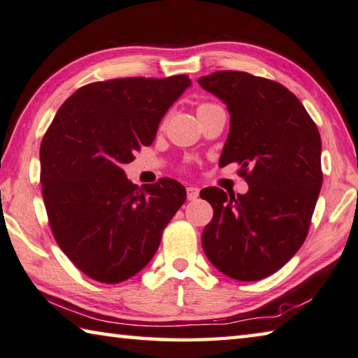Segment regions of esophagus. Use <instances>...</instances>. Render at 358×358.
Here are the masks:
<instances>
[{
    "label": "esophagus",
    "instance_id": "obj_1",
    "mask_svg": "<svg viewBox=\"0 0 358 358\" xmlns=\"http://www.w3.org/2000/svg\"><path fill=\"white\" fill-rule=\"evenodd\" d=\"M186 194H187V200H196L199 197V187L187 186L186 187Z\"/></svg>",
    "mask_w": 358,
    "mask_h": 358
}]
</instances>
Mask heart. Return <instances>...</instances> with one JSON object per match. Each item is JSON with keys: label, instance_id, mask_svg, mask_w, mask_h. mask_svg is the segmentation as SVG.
<instances>
[{"label": "heart", "instance_id": "1", "mask_svg": "<svg viewBox=\"0 0 358 358\" xmlns=\"http://www.w3.org/2000/svg\"><path fill=\"white\" fill-rule=\"evenodd\" d=\"M208 105H211V103H203V105H200L199 108H201V106H208Z\"/></svg>", "mask_w": 358, "mask_h": 358}]
</instances>
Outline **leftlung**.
Masks as SVG:
<instances>
[{
  "mask_svg": "<svg viewBox=\"0 0 358 358\" xmlns=\"http://www.w3.org/2000/svg\"><path fill=\"white\" fill-rule=\"evenodd\" d=\"M199 84L222 100L230 133L219 166L238 162L247 194L206 187L213 206L201 245L213 266L255 282L274 274L301 249L322 186L321 136L297 96L275 81L220 70Z\"/></svg>",
  "mask_w": 358,
  "mask_h": 358,
  "instance_id": "obj_1",
  "label": "left lung"
}]
</instances>
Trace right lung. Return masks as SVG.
I'll list each match as a JSON object with an SVG mask.
<instances>
[{
    "label": "right lung",
    "instance_id": "add662e5",
    "mask_svg": "<svg viewBox=\"0 0 358 358\" xmlns=\"http://www.w3.org/2000/svg\"><path fill=\"white\" fill-rule=\"evenodd\" d=\"M189 86L186 75L90 83L64 101L43 136L41 183L51 231L96 282L120 283L144 269L185 203L178 181L161 178L139 189L123 166L152 144Z\"/></svg>",
    "mask_w": 358,
    "mask_h": 358
}]
</instances>
